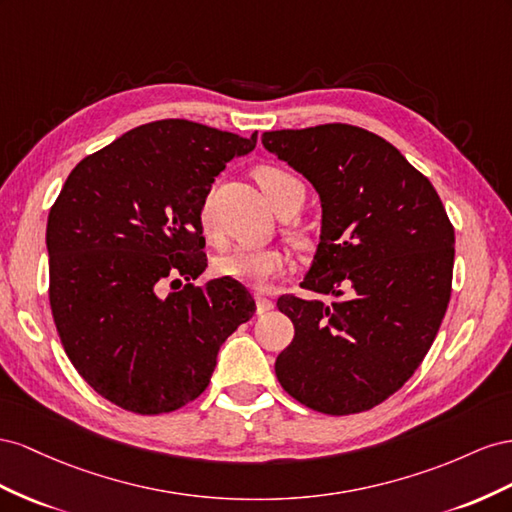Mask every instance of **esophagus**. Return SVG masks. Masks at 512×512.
<instances>
[{
    "label": "esophagus",
    "mask_w": 512,
    "mask_h": 512,
    "mask_svg": "<svg viewBox=\"0 0 512 512\" xmlns=\"http://www.w3.org/2000/svg\"><path fill=\"white\" fill-rule=\"evenodd\" d=\"M255 302H257V313L259 315H264V313L274 309V302L270 298H266L264 294H255Z\"/></svg>",
    "instance_id": "esophagus-1"
}]
</instances>
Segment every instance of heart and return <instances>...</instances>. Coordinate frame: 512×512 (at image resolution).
I'll return each instance as SVG.
<instances>
[{
  "label": "heart",
  "mask_w": 512,
  "mask_h": 512,
  "mask_svg": "<svg viewBox=\"0 0 512 512\" xmlns=\"http://www.w3.org/2000/svg\"><path fill=\"white\" fill-rule=\"evenodd\" d=\"M255 178L276 212H281L298 197H304L302 182L283 167L264 165L255 171ZM199 227L208 240H218L212 193L203 197L199 206ZM289 268L291 261L279 248H255V251L253 248H236V251H229L214 261V272L218 276H227V279L251 287H266Z\"/></svg>",
  "instance_id": "1"
}]
</instances>
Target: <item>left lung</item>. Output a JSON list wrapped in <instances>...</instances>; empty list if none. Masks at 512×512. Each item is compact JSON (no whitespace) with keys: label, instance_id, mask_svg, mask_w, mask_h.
Segmentation results:
<instances>
[{"label":"left lung","instance_id":"obj_1","mask_svg":"<svg viewBox=\"0 0 512 512\" xmlns=\"http://www.w3.org/2000/svg\"><path fill=\"white\" fill-rule=\"evenodd\" d=\"M321 199V236L304 289L283 296L294 341L274 371L315 412H367L420 367L450 300L455 229L433 184L386 139L349 124L261 135Z\"/></svg>","mask_w":512,"mask_h":512}]
</instances>
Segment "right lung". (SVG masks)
Wrapping results in <instances>:
<instances>
[{"label": "right lung", "instance_id": "add662e5", "mask_svg": "<svg viewBox=\"0 0 512 512\" xmlns=\"http://www.w3.org/2000/svg\"><path fill=\"white\" fill-rule=\"evenodd\" d=\"M248 139L188 120L128 130L70 171L47 221L49 302L70 362L100 397L141 416L208 388L218 349L255 313L223 276L203 287L199 206Z\"/></svg>", "mask_w": 512, "mask_h": 512}]
</instances>
